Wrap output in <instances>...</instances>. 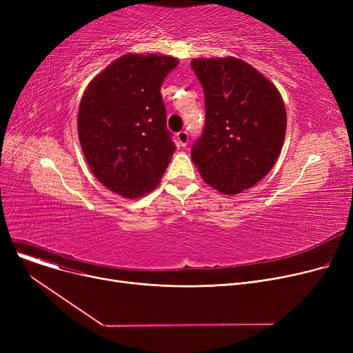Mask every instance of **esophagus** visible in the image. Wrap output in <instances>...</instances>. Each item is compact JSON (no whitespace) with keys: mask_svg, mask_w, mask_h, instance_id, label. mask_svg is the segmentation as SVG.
Listing matches in <instances>:
<instances>
[{"mask_svg":"<svg viewBox=\"0 0 353 353\" xmlns=\"http://www.w3.org/2000/svg\"><path fill=\"white\" fill-rule=\"evenodd\" d=\"M176 139H177V145L179 147H186L188 143H189V133L188 132H180V133H177Z\"/></svg>","mask_w":353,"mask_h":353,"instance_id":"esophagus-1","label":"esophagus"}]
</instances>
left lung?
Listing matches in <instances>:
<instances>
[{
    "label": "left lung",
    "instance_id": "8db88e82",
    "mask_svg": "<svg viewBox=\"0 0 353 353\" xmlns=\"http://www.w3.org/2000/svg\"><path fill=\"white\" fill-rule=\"evenodd\" d=\"M203 85L206 125L192 148L201 179L223 194L261 181L281 154L286 108L276 85L236 57L193 59Z\"/></svg>",
    "mask_w": 353,
    "mask_h": 353
}]
</instances>
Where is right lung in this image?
Returning <instances> with one entry per match:
<instances>
[{"label":"right lung","mask_w":353,"mask_h":353,"mask_svg":"<svg viewBox=\"0 0 353 353\" xmlns=\"http://www.w3.org/2000/svg\"><path fill=\"white\" fill-rule=\"evenodd\" d=\"M177 64L172 55L128 52L84 90L77 116L84 157L97 180L125 199L156 189L176 150L160 88Z\"/></svg>","instance_id":"1"}]
</instances>
